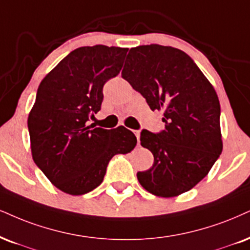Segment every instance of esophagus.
<instances>
[{"label": "esophagus", "mask_w": 250, "mask_h": 250, "mask_svg": "<svg viewBox=\"0 0 250 250\" xmlns=\"http://www.w3.org/2000/svg\"><path fill=\"white\" fill-rule=\"evenodd\" d=\"M133 132H134L135 137H137V139H138V143H139V139H140V131H133Z\"/></svg>", "instance_id": "esophagus-1"}]
</instances>
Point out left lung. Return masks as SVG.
I'll list each match as a JSON object with an SVG mask.
<instances>
[{
    "mask_svg": "<svg viewBox=\"0 0 250 250\" xmlns=\"http://www.w3.org/2000/svg\"><path fill=\"white\" fill-rule=\"evenodd\" d=\"M122 76L146 98L150 110L163 111L166 124L159 133L141 131V146L152 152L154 163L138 172V181L166 198L192 189L223 150L214 88L187 53L158 44L131 48Z\"/></svg>",
    "mask_w": 250,
    "mask_h": 250,
    "instance_id": "left-lung-1",
    "label": "left lung"
}]
</instances>
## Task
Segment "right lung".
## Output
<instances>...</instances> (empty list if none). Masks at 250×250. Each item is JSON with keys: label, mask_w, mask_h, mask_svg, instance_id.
<instances>
[{"label": "right lung", "mask_w": 250, "mask_h": 250, "mask_svg": "<svg viewBox=\"0 0 250 250\" xmlns=\"http://www.w3.org/2000/svg\"><path fill=\"white\" fill-rule=\"evenodd\" d=\"M127 51L104 45L76 48L39 84L27 119L31 152L37 167L63 192H90L103 182L110 160L137 145L124 126L87 125L101 110L104 84L118 75Z\"/></svg>", "instance_id": "right-lung-1"}]
</instances>
